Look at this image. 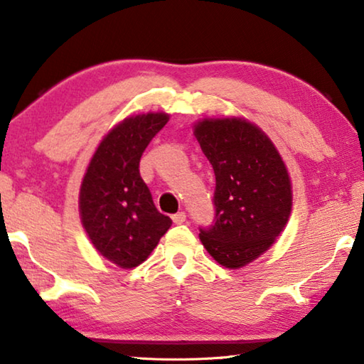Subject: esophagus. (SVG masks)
Segmentation results:
<instances>
[{
    "label": "esophagus",
    "mask_w": 364,
    "mask_h": 364,
    "mask_svg": "<svg viewBox=\"0 0 364 364\" xmlns=\"http://www.w3.org/2000/svg\"><path fill=\"white\" fill-rule=\"evenodd\" d=\"M171 220H173L175 225H183L184 221H186V213H184V212H178V213L173 215V217H171Z\"/></svg>",
    "instance_id": "34e87169"
}]
</instances>
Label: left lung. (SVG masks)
I'll list each match as a JSON object with an SVG mask.
<instances>
[{
	"mask_svg": "<svg viewBox=\"0 0 364 364\" xmlns=\"http://www.w3.org/2000/svg\"><path fill=\"white\" fill-rule=\"evenodd\" d=\"M194 136L215 171V223L199 239L215 262L237 269L264 254L284 231L292 183L268 134L242 117L202 119Z\"/></svg>",
	"mask_w": 364,
	"mask_h": 364,
	"instance_id": "obj_1",
	"label": "left lung"
}]
</instances>
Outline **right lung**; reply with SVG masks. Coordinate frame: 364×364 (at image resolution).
Wrapping results in <instances>:
<instances>
[{
	"label": "right lung",
	"instance_id": "add662e5",
	"mask_svg": "<svg viewBox=\"0 0 364 364\" xmlns=\"http://www.w3.org/2000/svg\"><path fill=\"white\" fill-rule=\"evenodd\" d=\"M168 119L147 112L117 123L96 147L80 186V220L91 244L123 269L143 263L171 226L139 175L141 156Z\"/></svg>",
	"mask_w": 364,
	"mask_h": 364
}]
</instances>
